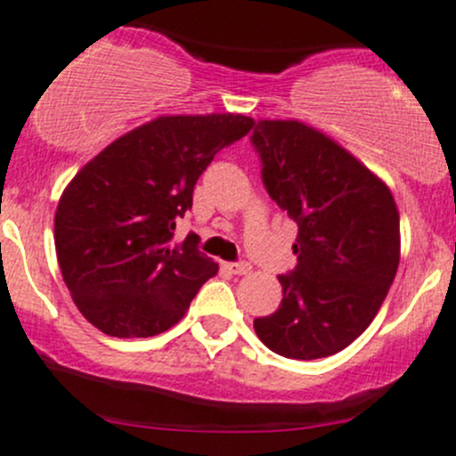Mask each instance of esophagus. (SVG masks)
I'll list each match as a JSON object with an SVG mask.
<instances>
[{
	"mask_svg": "<svg viewBox=\"0 0 456 456\" xmlns=\"http://www.w3.org/2000/svg\"><path fill=\"white\" fill-rule=\"evenodd\" d=\"M224 269L229 271V273H233V275H245V273H249L251 271V265L249 262H224Z\"/></svg>",
	"mask_w": 456,
	"mask_h": 456,
	"instance_id": "1",
	"label": "esophagus"
}]
</instances>
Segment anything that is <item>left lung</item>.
<instances>
[{"instance_id": "8db88e82", "label": "left lung", "mask_w": 456, "mask_h": 456, "mask_svg": "<svg viewBox=\"0 0 456 456\" xmlns=\"http://www.w3.org/2000/svg\"><path fill=\"white\" fill-rule=\"evenodd\" d=\"M251 145L266 194L297 224L296 269L278 311L256 317L266 348L317 360L346 348L379 311L399 266V214L355 156L297 121H257Z\"/></svg>"}]
</instances>
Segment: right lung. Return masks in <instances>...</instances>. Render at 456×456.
Segmentation results:
<instances>
[{"mask_svg":"<svg viewBox=\"0 0 456 456\" xmlns=\"http://www.w3.org/2000/svg\"><path fill=\"white\" fill-rule=\"evenodd\" d=\"M242 114L160 117L90 160L63 191L54 247L77 309L112 338H151L176 324L218 265L176 220L223 147L247 134Z\"/></svg>","mask_w":456,"mask_h":456,"instance_id":"obj_1","label":"right lung"}]
</instances>
